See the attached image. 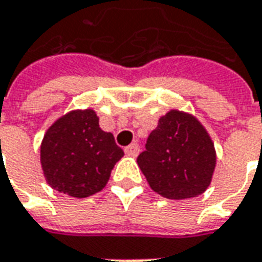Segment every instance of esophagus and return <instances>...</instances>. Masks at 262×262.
I'll return each mask as SVG.
<instances>
[{
  "instance_id": "34e87169",
  "label": "esophagus",
  "mask_w": 262,
  "mask_h": 262,
  "mask_svg": "<svg viewBox=\"0 0 262 262\" xmlns=\"http://www.w3.org/2000/svg\"><path fill=\"white\" fill-rule=\"evenodd\" d=\"M125 155H128V156H137L139 154V145L138 144H131L128 145L125 149H124Z\"/></svg>"
}]
</instances>
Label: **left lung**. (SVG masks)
Masks as SVG:
<instances>
[{"label":"left lung","instance_id":"obj_1","mask_svg":"<svg viewBox=\"0 0 262 262\" xmlns=\"http://www.w3.org/2000/svg\"><path fill=\"white\" fill-rule=\"evenodd\" d=\"M138 166L155 192L187 200L207 191L216 166L211 135L190 113L171 108L149 134Z\"/></svg>","mask_w":262,"mask_h":262}]
</instances>
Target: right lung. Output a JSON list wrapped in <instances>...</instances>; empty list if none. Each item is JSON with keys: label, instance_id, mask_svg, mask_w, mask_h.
<instances>
[{"label": "right lung", "instance_id": "obj_1", "mask_svg": "<svg viewBox=\"0 0 262 262\" xmlns=\"http://www.w3.org/2000/svg\"><path fill=\"white\" fill-rule=\"evenodd\" d=\"M123 156L113 134L99 127V117L92 108L71 110L57 118L40 145V163L47 184L75 198L102 191Z\"/></svg>", "mask_w": 262, "mask_h": 262}]
</instances>
